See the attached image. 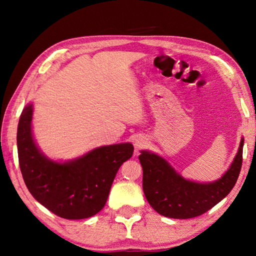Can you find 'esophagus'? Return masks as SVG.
<instances>
[{
	"label": "esophagus",
	"mask_w": 256,
	"mask_h": 256,
	"mask_svg": "<svg viewBox=\"0 0 256 256\" xmlns=\"http://www.w3.org/2000/svg\"><path fill=\"white\" fill-rule=\"evenodd\" d=\"M144 146V140H140V138H138L136 141V149H142Z\"/></svg>",
	"instance_id": "esophagus-1"
}]
</instances>
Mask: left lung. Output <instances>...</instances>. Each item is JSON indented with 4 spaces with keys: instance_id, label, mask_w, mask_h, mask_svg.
I'll return each mask as SVG.
<instances>
[{
    "instance_id": "obj_1",
    "label": "left lung",
    "mask_w": 256,
    "mask_h": 256,
    "mask_svg": "<svg viewBox=\"0 0 256 256\" xmlns=\"http://www.w3.org/2000/svg\"><path fill=\"white\" fill-rule=\"evenodd\" d=\"M242 138L240 149L230 168L214 183L200 184L184 180L159 156L141 151L138 156L144 168V192L149 204L162 216L188 219L201 216L214 208L235 186L242 162Z\"/></svg>"
}]
</instances>
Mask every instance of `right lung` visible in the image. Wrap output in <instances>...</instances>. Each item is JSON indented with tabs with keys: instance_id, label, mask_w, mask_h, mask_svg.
Returning <instances> with one entry per match:
<instances>
[{
	"instance_id": "1",
	"label": "right lung",
	"mask_w": 256,
	"mask_h": 256,
	"mask_svg": "<svg viewBox=\"0 0 256 256\" xmlns=\"http://www.w3.org/2000/svg\"><path fill=\"white\" fill-rule=\"evenodd\" d=\"M32 106L21 112L16 144L19 166L29 192L64 219H84L100 211L116 172L132 157L131 144L100 146L74 162L58 164L44 157L32 140Z\"/></svg>"
}]
</instances>
